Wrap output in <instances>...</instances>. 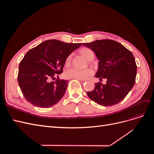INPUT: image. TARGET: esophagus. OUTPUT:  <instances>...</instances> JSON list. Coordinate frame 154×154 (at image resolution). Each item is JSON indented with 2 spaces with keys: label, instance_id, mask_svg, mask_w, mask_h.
I'll return each instance as SVG.
<instances>
[{
  "label": "esophagus",
  "instance_id": "1",
  "mask_svg": "<svg viewBox=\"0 0 154 154\" xmlns=\"http://www.w3.org/2000/svg\"><path fill=\"white\" fill-rule=\"evenodd\" d=\"M79 82H80L81 83H84L86 82V80H78Z\"/></svg>",
  "mask_w": 154,
  "mask_h": 154
}]
</instances>
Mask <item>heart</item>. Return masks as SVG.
I'll list each match as a JSON object with an SVG mask.
<instances>
[{
  "label": "heart",
  "instance_id": "heart-1",
  "mask_svg": "<svg viewBox=\"0 0 154 154\" xmlns=\"http://www.w3.org/2000/svg\"><path fill=\"white\" fill-rule=\"evenodd\" d=\"M79 52L88 61H91L94 58V53L89 48H82L79 51ZM71 60L72 54H70L66 60V64L67 66H69L71 63ZM93 74H94V71L91 69L78 70L74 68H71L67 70L66 72H65V76L67 78L77 79V80H86L87 78L92 76Z\"/></svg>",
  "mask_w": 154,
  "mask_h": 154
}]
</instances>
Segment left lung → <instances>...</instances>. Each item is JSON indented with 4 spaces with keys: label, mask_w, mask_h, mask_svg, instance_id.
Masks as SVG:
<instances>
[{
    "label": "left lung",
    "mask_w": 154,
    "mask_h": 154,
    "mask_svg": "<svg viewBox=\"0 0 154 154\" xmlns=\"http://www.w3.org/2000/svg\"><path fill=\"white\" fill-rule=\"evenodd\" d=\"M94 51L98 62L95 77L106 79L105 85L95 83L94 90L87 92L89 98L102 106L119 103L127 96L136 82L137 66L134 55L122 44L112 40H97L83 43Z\"/></svg>",
    "instance_id": "left-lung-1"
}]
</instances>
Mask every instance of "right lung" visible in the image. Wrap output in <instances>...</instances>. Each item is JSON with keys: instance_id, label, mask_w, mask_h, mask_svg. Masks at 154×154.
I'll return each mask as SVG.
<instances>
[{"instance_id": "1", "label": "right lung", "mask_w": 154, "mask_h": 154, "mask_svg": "<svg viewBox=\"0 0 154 154\" xmlns=\"http://www.w3.org/2000/svg\"><path fill=\"white\" fill-rule=\"evenodd\" d=\"M82 45L48 40L30 49L18 67V82L26 100L40 108L58 103L66 93L69 80H50L62 72L68 56Z\"/></svg>"}]
</instances>
